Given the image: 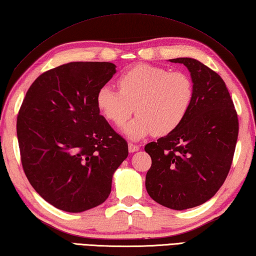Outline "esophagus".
<instances>
[{
  "mask_svg": "<svg viewBox=\"0 0 256 256\" xmlns=\"http://www.w3.org/2000/svg\"><path fill=\"white\" fill-rule=\"evenodd\" d=\"M139 147L138 144H134V142H129V144H128V149H129V152H138L139 150Z\"/></svg>",
  "mask_w": 256,
  "mask_h": 256,
  "instance_id": "1",
  "label": "esophagus"
}]
</instances>
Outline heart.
I'll use <instances>...</instances> for the list:
<instances>
[{
	"instance_id": "b5f03b06",
	"label": "heart",
	"mask_w": 256,
	"mask_h": 256,
	"mask_svg": "<svg viewBox=\"0 0 256 256\" xmlns=\"http://www.w3.org/2000/svg\"><path fill=\"white\" fill-rule=\"evenodd\" d=\"M119 89L104 84L98 90V108L109 122L124 127L129 138L138 140L155 132L162 136L174 132L190 112L194 100V82L186 72L139 64L118 79Z\"/></svg>"
}]
</instances>
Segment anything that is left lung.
Segmentation results:
<instances>
[{
  "mask_svg": "<svg viewBox=\"0 0 256 256\" xmlns=\"http://www.w3.org/2000/svg\"><path fill=\"white\" fill-rule=\"evenodd\" d=\"M190 70L195 94L190 112L174 132L144 146L152 158L146 175L149 196L182 210L210 200L232 165L238 118L218 74L192 58H177Z\"/></svg>",
  "mask_w": 256,
  "mask_h": 256,
  "instance_id": "1",
  "label": "left lung"
}]
</instances>
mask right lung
<instances>
[{
  "label": "right lung",
  "instance_id": "add662e5",
  "mask_svg": "<svg viewBox=\"0 0 256 256\" xmlns=\"http://www.w3.org/2000/svg\"><path fill=\"white\" fill-rule=\"evenodd\" d=\"M116 74L112 62H70L43 72L18 110L23 170L43 200L80 213L102 204L128 144L100 114L97 94Z\"/></svg>",
  "mask_w": 256,
  "mask_h": 256
}]
</instances>
